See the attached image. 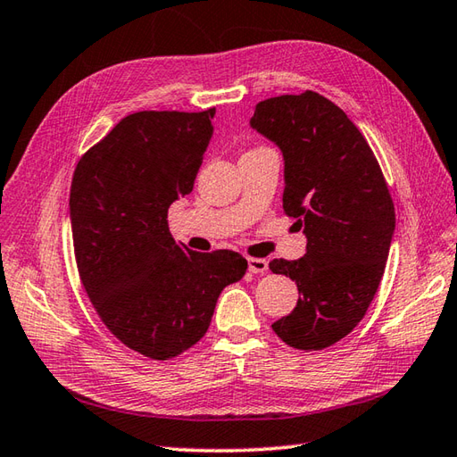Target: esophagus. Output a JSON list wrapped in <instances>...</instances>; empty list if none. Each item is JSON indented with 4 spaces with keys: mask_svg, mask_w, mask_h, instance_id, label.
<instances>
[{
    "mask_svg": "<svg viewBox=\"0 0 457 457\" xmlns=\"http://www.w3.org/2000/svg\"><path fill=\"white\" fill-rule=\"evenodd\" d=\"M248 270L253 274H264L268 270V260H264V258H248Z\"/></svg>",
    "mask_w": 457,
    "mask_h": 457,
    "instance_id": "1",
    "label": "esophagus"
}]
</instances>
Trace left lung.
<instances>
[{
  "label": "left lung",
  "mask_w": 457,
  "mask_h": 457,
  "mask_svg": "<svg viewBox=\"0 0 457 457\" xmlns=\"http://www.w3.org/2000/svg\"><path fill=\"white\" fill-rule=\"evenodd\" d=\"M250 126L284 155V212L307 238L300 260H272L300 290L294 312L272 323L287 345L320 351L365 318L395 235V204L365 136L313 90L256 104Z\"/></svg>",
  "instance_id": "left-lung-1"
}]
</instances>
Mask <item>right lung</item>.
Here are the masks:
<instances>
[{
  "mask_svg": "<svg viewBox=\"0 0 457 457\" xmlns=\"http://www.w3.org/2000/svg\"><path fill=\"white\" fill-rule=\"evenodd\" d=\"M215 108L144 110L120 120L80 157L71 227L80 282L116 339L167 361L207 333L220 292L246 274L232 250L175 242L170 204L193 191Z\"/></svg>",
  "mask_w": 457,
  "mask_h": 457,
  "instance_id": "add662e5",
  "label": "right lung"
}]
</instances>
